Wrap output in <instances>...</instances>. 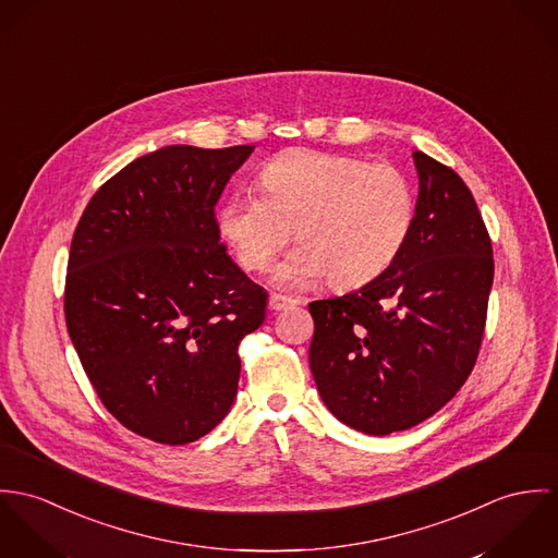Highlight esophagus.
Returning a JSON list of instances; mask_svg holds the SVG:
<instances>
[{
  "instance_id": "34e87169",
  "label": "esophagus",
  "mask_w": 558,
  "mask_h": 558,
  "mask_svg": "<svg viewBox=\"0 0 558 558\" xmlns=\"http://www.w3.org/2000/svg\"><path fill=\"white\" fill-rule=\"evenodd\" d=\"M300 300L295 298H289V295H280V293H271L269 295V308L280 312V310L291 308V306H298Z\"/></svg>"
}]
</instances>
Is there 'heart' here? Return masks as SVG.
Listing matches in <instances>:
<instances>
[{"instance_id": "heart-1", "label": "heart", "mask_w": 558, "mask_h": 558, "mask_svg": "<svg viewBox=\"0 0 558 558\" xmlns=\"http://www.w3.org/2000/svg\"><path fill=\"white\" fill-rule=\"evenodd\" d=\"M256 192H238L216 214L222 240L246 271H265L293 235L302 242L274 274L300 289L329 276L340 289L380 276L404 248L417 214L409 178L357 156L291 149L258 173Z\"/></svg>"}]
</instances>
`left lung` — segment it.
<instances>
[{
  "instance_id": "obj_1",
  "label": "left lung",
  "mask_w": 558,
  "mask_h": 558,
  "mask_svg": "<svg viewBox=\"0 0 558 558\" xmlns=\"http://www.w3.org/2000/svg\"><path fill=\"white\" fill-rule=\"evenodd\" d=\"M420 196L398 258L366 287L312 302L310 371L349 428L400 433L442 409L473 371L495 278L493 242L462 178L413 154Z\"/></svg>"
}]
</instances>
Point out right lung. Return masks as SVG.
<instances>
[{
    "label": "right lung",
    "mask_w": 558,
    "mask_h": 558,
    "mask_svg": "<svg viewBox=\"0 0 558 558\" xmlns=\"http://www.w3.org/2000/svg\"><path fill=\"white\" fill-rule=\"evenodd\" d=\"M254 145H169L98 187L70 244L63 312L107 411L138 436L186 445L231 411L240 342L267 293L220 244L216 203Z\"/></svg>",
    "instance_id": "1"
}]
</instances>
